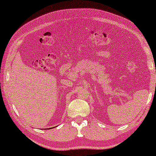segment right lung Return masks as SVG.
I'll list each match as a JSON object with an SVG mask.
<instances>
[{
  "mask_svg": "<svg viewBox=\"0 0 156 156\" xmlns=\"http://www.w3.org/2000/svg\"><path fill=\"white\" fill-rule=\"evenodd\" d=\"M53 128H54V127H53ZM50 129H52V128H50Z\"/></svg>",
  "mask_w": 156,
  "mask_h": 156,
  "instance_id": "add662e5",
  "label": "right lung"
}]
</instances>
